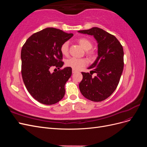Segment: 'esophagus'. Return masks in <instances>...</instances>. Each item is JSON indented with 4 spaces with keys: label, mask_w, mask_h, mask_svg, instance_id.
<instances>
[{
    "label": "esophagus",
    "mask_w": 147,
    "mask_h": 147,
    "mask_svg": "<svg viewBox=\"0 0 147 147\" xmlns=\"http://www.w3.org/2000/svg\"><path fill=\"white\" fill-rule=\"evenodd\" d=\"M77 72V70H74V69H72V73L73 74H75V73H76Z\"/></svg>",
    "instance_id": "34e87169"
}]
</instances>
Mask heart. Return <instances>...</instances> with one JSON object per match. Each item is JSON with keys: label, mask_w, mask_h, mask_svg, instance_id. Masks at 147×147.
Listing matches in <instances>:
<instances>
[{"label": "heart", "mask_w": 147, "mask_h": 147, "mask_svg": "<svg viewBox=\"0 0 147 147\" xmlns=\"http://www.w3.org/2000/svg\"><path fill=\"white\" fill-rule=\"evenodd\" d=\"M78 42L85 50H90L91 49L92 43L86 38H80L78 39ZM69 42H64L61 46V52L64 56L69 54ZM88 64V61L84 58H77V57H70L65 61V65L74 70H80Z\"/></svg>", "instance_id": "1"}]
</instances>
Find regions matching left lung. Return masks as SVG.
Returning <instances> with one entry per match:
<instances>
[{
    "mask_svg": "<svg viewBox=\"0 0 147 147\" xmlns=\"http://www.w3.org/2000/svg\"><path fill=\"white\" fill-rule=\"evenodd\" d=\"M81 34L92 35L97 43L96 59L89 67L97 74L94 78L89 73L82 72L83 80L79 84L82 95L94 102L106 99L116 90L124 67V52L121 43L114 35L99 28L78 30Z\"/></svg>",
    "mask_w": 147,
    "mask_h": 147,
    "instance_id": "left-lung-1",
    "label": "left lung"
}]
</instances>
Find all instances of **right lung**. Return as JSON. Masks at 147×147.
Segmentation results:
<instances>
[{"label":"right lung","instance_id":"obj_1","mask_svg":"<svg viewBox=\"0 0 147 147\" xmlns=\"http://www.w3.org/2000/svg\"><path fill=\"white\" fill-rule=\"evenodd\" d=\"M73 35L48 28L32 34L22 48L24 83L30 95L43 104H55L64 96V86L72 75V68L66 67L53 73L50 70L52 67L58 69L63 67L61 46Z\"/></svg>","mask_w":147,"mask_h":147}]
</instances>
